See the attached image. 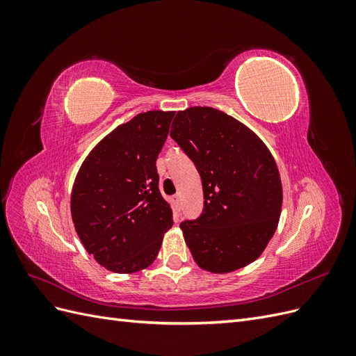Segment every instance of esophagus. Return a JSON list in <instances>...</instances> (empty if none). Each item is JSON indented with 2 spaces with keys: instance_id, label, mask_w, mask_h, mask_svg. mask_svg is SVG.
Masks as SVG:
<instances>
[{
  "instance_id": "1",
  "label": "esophagus",
  "mask_w": 356,
  "mask_h": 356,
  "mask_svg": "<svg viewBox=\"0 0 356 356\" xmlns=\"http://www.w3.org/2000/svg\"><path fill=\"white\" fill-rule=\"evenodd\" d=\"M172 200H174V203H175V207H177V209H179V195H177V196H174V197H172Z\"/></svg>"
}]
</instances>
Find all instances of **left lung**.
I'll list each match as a JSON object with an SVG mask.
<instances>
[{
	"label": "left lung",
	"instance_id": "1",
	"mask_svg": "<svg viewBox=\"0 0 356 356\" xmlns=\"http://www.w3.org/2000/svg\"><path fill=\"white\" fill-rule=\"evenodd\" d=\"M170 136L202 178L203 212L179 225L196 264L217 275L251 264L273 238L282 211L270 149L242 122L211 106L178 111Z\"/></svg>",
	"mask_w": 356,
	"mask_h": 356
}]
</instances>
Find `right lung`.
<instances>
[{
    "mask_svg": "<svg viewBox=\"0 0 356 356\" xmlns=\"http://www.w3.org/2000/svg\"><path fill=\"white\" fill-rule=\"evenodd\" d=\"M174 114L147 111L117 126L77 172L71 191L74 227L106 270L126 275L152 266L174 224L156 168Z\"/></svg>",
    "mask_w": 356,
    "mask_h": 356,
    "instance_id": "add662e5",
    "label": "right lung"
}]
</instances>
